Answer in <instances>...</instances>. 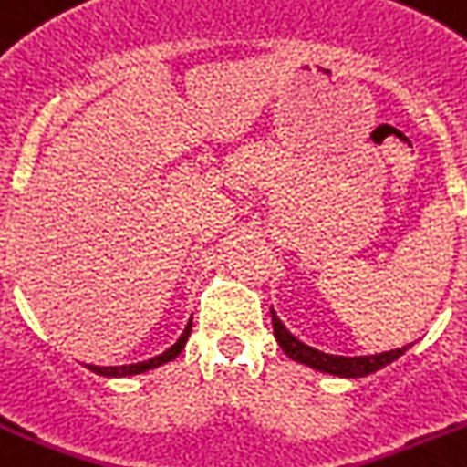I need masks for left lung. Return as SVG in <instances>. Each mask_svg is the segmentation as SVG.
<instances>
[{
  "mask_svg": "<svg viewBox=\"0 0 467 467\" xmlns=\"http://www.w3.org/2000/svg\"><path fill=\"white\" fill-rule=\"evenodd\" d=\"M273 330H275V339L282 347V351L289 356L296 363H304V366L313 368V370H320V373L339 375V378H366L370 373H378L379 368L389 366L391 360H397L399 356L406 351L409 347L394 348V351H385V354L375 356H335L325 354L318 348L308 347L301 339L292 335V332L280 323L275 313H273Z\"/></svg>",
  "mask_w": 467,
  "mask_h": 467,
  "instance_id": "left-lung-1",
  "label": "left lung"
}]
</instances>
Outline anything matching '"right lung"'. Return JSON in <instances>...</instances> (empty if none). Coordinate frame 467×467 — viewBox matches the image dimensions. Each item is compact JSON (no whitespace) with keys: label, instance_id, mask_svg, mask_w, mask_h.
I'll return each mask as SVG.
<instances>
[{"label":"right lung","instance_id":"right-lung-1","mask_svg":"<svg viewBox=\"0 0 467 467\" xmlns=\"http://www.w3.org/2000/svg\"><path fill=\"white\" fill-rule=\"evenodd\" d=\"M182 339V337H180ZM178 347V344H175ZM180 351H175V348H168L166 354L156 356V358L151 360H144V363H135V366H120V368H104V370H99V375H107V378H125V375H137V373H147V370H151V368H159L161 363H166V360H173V356H178Z\"/></svg>","mask_w":467,"mask_h":467}]
</instances>
